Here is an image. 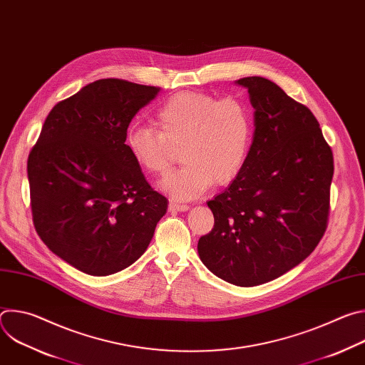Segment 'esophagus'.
I'll list each match as a JSON object with an SVG mask.
<instances>
[{
    "mask_svg": "<svg viewBox=\"0 0 365 365\" xmlns=\"http://www.w3.org/2000/svg\"><path fill=\"white\" fill-rule=\"evenodd\" d=\"M169 210L170 211H187L189 210V205H186V203H179V202H176V200H170L169 202Z\"/></svg>",
    "mask_w": 365,
    "mask_h": 365,
    "instance_id": "34e87169",
    "label": "esophagus"
}]
</instances>
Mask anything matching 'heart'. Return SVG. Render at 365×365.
I'll use <instances>...</instances> for the list:
<instances>
[{"instance_id":"b5f03b06","label":"heart","mask_w":365,"mask_h":365,"mask_svg":"<svg viewBox=\"0 0 365 365\" xmlns=\"http://www.w3.org/2000/svg\"><path fill=\"white\" fill-rule=\"evenodd\" d=\"M158 130L133 125L125 148L148 175L163 176L180 148L182 169L168 176L162 189L175 199H192L215 182L227 185L242 170L252 138V120L238 99H217L200 92H179L155 113Z\"/></svg>"}]
</instances>
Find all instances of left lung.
Here are the masks:
<instances>
[{
  "label": "left lung",
  "mask_w": 365,
  "mask_h": 365,
  "mask_svg": "<svg viewBox=\"0 0 365 365\" xmlns=\"http://www.w3.org/2000/svg\"><path fill=\"white\" fill-rule=\"evenodd\" d=\"M254 137L232 183L207 206L215 218L199 238L202 263L242 287L272 282L317 248L329 217L332 150L318 120L279 85L248 76Z\"/></svg>",
  "instance_id": "obj_1"
}]
</instances>
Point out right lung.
Segmentation results:
<instances>
[{
  "label": "right lung",
  "instance_id": "right-lung-1",
  "mask_svg": "<svg viewBox=\"0 0 365 365\" xmlns=\"http://www.w3.org/2000/svg\"><path fill=\"white\" fill-rule=\"evenodd\" d=\"M158 86L99 79L58 102L33 145L27 175L34 228L72 267L108 276L147 250L169 200L125 148L134 115Z\"/></svg>",
  "mask_w": 365,
  "mask_h": 365
}]
</instances>
